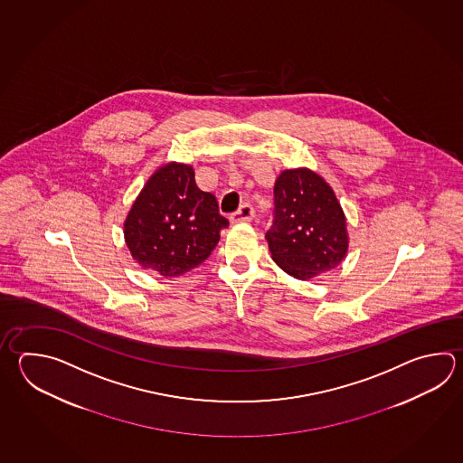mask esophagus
Returning <instances> with one entry per match:
<instances>
[{"mask_svg":"<svg viewBox=\"0 0 463 463\" xmlns=\"http://www.w3.org/2000/svg\"><path fill=\"white\" fill-rule=\"evenodd\" d=\"M254 217V208L249 204V203H244L241 208L237 209L236 213H232L231 214V222H246V221H250Z\"/></svg>","mask_w":463,"mask_h":463,"instance_id":"obj_1","label":"esophagus"}]
</instances>
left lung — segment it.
I'll return each mask as SVG.
<instances>
[{
	"label": "left lung",
	"instance_id": "left-lung-1",
	"mask_svg": "<svg viewBox=\"0 0 463 463\" xmlns=\"http://www.w3.org/2000/svg\"><path fill=\"white\" fill-rule=\"evenodd\" d=\"M265 239L275 264L298 280L338 267L348 252L346 217L330 184L308 168L285 170L274 186Z\"/></svg>",
	"mask_w": 463,
	"mask_h": 463
}]
</instances>
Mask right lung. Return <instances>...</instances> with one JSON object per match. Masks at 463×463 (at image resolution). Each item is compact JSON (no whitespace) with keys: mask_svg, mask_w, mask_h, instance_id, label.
<instances>
[{"mask_svg":"<svg viewBox=\"0 0 463 463\" xmlns=\"http://www.w3.org/2000/svg\"><path fill=\"white\" fill-rule=\"evenodd\" d=\"M227 226L216 196L198 188L193 166L173 161L146 181L125 219L123 234L143 269L180 277L208 259Z\"/></svg>","mask_w":463,"mask_h":463,"instance_id":"right-lung-1","label":"right lung"}]
</instances>
